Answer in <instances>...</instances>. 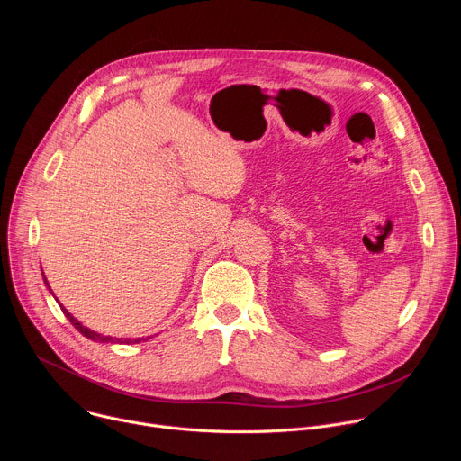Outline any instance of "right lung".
I'll use <instances>...</instances> for the list:
<instances>
[{
  "instance_id": "1",
  "label": "right lung",
  "mask_w": 461,
  "mask_h": 461,
  "mask_svg": "<svg viewBox=\"0 0 461 461\" xmlns=\"http://www.w3.org/2000/svg\"><path fill=\"white\" fill-rule=\"evenodd\" d=\"M43 281H45V285H47V288L50 290V286H49V283H47V279H45V276H43ZM50 294H52V290H50ZM54 295V294H52ZM56 299V297H54ZM58 301V299H56ZM59 308H61V312L65 313V317H68L69 321H71V324L77 328V330L84 336V338H87V339H91V341H96V343H140L144 338H139V339H135V341H131L129 338H125V339H122V338H111V336H102V334H98V332H95V330H91V328H87V326H84L77 317H73V313H69L68 310H65L61 304H59ZM146 341V339H144Z\"/></svg>"
}]
</instances>
